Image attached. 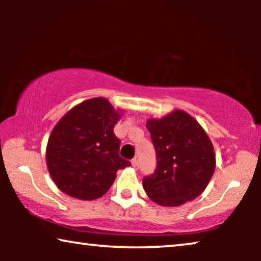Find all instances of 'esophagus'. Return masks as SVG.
Masks as SVG:
<instances>
[{"mask_svg":"<svg viewBox=\"0 0 261 261\" xmlns=\"http://www.w3.org/2000/svg\"><path fill=\"white\" fill-rule=\"evenodd\" d=\"M138 165H139L138 159H137V158H134L133 160H132V166H133V167H138Z\"/></svg>","mask_w":261,"mask_h":261,"instance_id":"1","label":"esophagus"}]
</instances>
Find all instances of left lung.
Here are the masks:
<instances>
[{
    "label": "left lung",
    "mask_w": 261,
    "mask_h": 261,
    "mask_svg": "<svg viewBox=\"0 0 261 261\" xmlns=\"http://www.w3.org/2000/svg\"><path fill=\"white\" fill-rule=\"evenodd\" d=\"M146 127L156 153L154 173L142 180L146 194L163 206H178L195 199L209 184L216 165L205 130L183 110L149 119Z\"/></svg>",
    "instance_id": "obj_1"
}]
</instances>
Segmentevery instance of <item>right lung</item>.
Segmentation results:
<instances>
[{
	"instance_id": "1",
	"label": "right lung",
	"mask_w": 261,
	"mask_h": 261,
	"mask_svg": "<svg viewBox=\"0 0 261 261\" xmlns=\"http://www.w3.org/2000/svg\"><path fill=\"white\" fill-rule=\"evenodd\" d=\"M120 113L108 99L90 98L73 107L53 128L46 163L64 194L83 201L102 197L117 170L130 165L120 156V139L114 134Z\"/></svg>"
}]
</instances>
